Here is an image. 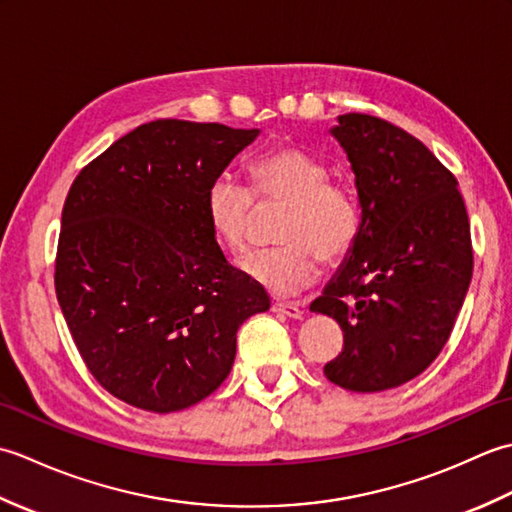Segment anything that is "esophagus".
<instances>
[{
  "mask_svg": "<svg viewBox=\"0 0 512 512\" xmlns=\"http://www.w3.org/2000/svg\"><path fill=\"white\" fill-rule=\"evenodd\" d=\"M273 310L286 314L290 319H301V308L297 303H290V301H273Z\"/></svg>",
  "mask_w": 512,
  "mask_h": 512,
  "instance_id": "esophagus-1",
  "label": "esophagus"
}]
</instances>
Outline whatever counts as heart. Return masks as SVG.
<instances>
[{
    "mask_svg": "<svg viewBox=\"0 0 512 512\" xmlns=\"http://www.w3.org/2000/svg\"><path fill=\"white\" fill-rule=\"evenodd\" d=\"M253 191L231 173L215 176L204 193V215L213 237L239 257L250 246L257 202H284L277 228L281 246L250 255L244 273L275 295H295L319 275V259L334 264L354 248L363 226L356 193L332 180L330 167L301 147H277L248 165Z\"/></svg>",
    "mask_w": 512,
    "mask_h": 512,
    "instance_id": "obj_1",
    "label": "heart"
}]
</instances>
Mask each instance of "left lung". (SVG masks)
Here are the masks:
<instances>
[{"instance_id":"obj_1","label":"left lung","mask_w":512,"mask_h":512,"mask_svg":"<svg viewBox=\"0 0 512 512\" xmlns=\"http://www.w3.org/2000/svg\"><path fill=\"white\" fill-rule=\"evenodd\" d=\"M352 162L363 226L312 312L336 319L334 385L385 391L420 376L447 345L473 277L471 224L458 180L405 129L343 114L332 129Z\"/></svg>"}]
</instances>
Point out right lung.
<instances>
[{
	"label": "right lung",
	"instance_id": "right-lung-1",
	"mask_svg": "<svg viewBox=\"0 0 512 512\" xmlns=\"http://www.w3.org/2000/svg\"><path fill=\"white\" fill-rule=\"evenodd\" d=\"M257 129L162 118L118 138L74 178L54 290L85 367L127 405L204 400L235 361L237 330L270 299L226 262L204 193Z\"/></svg>",
	"mask_w": 512,
	"mask_h": 512
}]
</instances>
